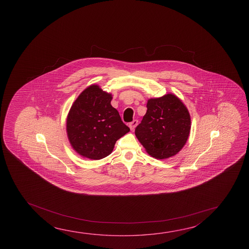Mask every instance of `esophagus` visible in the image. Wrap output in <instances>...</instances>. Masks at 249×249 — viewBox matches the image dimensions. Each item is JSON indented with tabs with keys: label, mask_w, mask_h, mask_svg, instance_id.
I'll use <instances>...</instances> for the list:
<instances>
[{
	"label": "esophagus",
	"mask_w": 249,
	"mask_h": 249,
	"mask_svg": "<svg viewBox=\"0 0 249 249\" xmlns=\"http://www.w3.org/2000/svg\"><path fill=\"white\" fill-rule=\"evenodd\" d=\"M137 124H138V121L137 120H135V121H133L132 123H129V127H130V129L132 131L135 130V126H137Z\"/></svg>",
	"instance_id": "esophagus-1"
}]
</instances>
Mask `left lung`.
<instances>
[{"label": "left lung", "mask_w": 249, "mask_h": 249, "mask_svg": "<svg viewBox=\"0 0 249 249\" xmlns=\"http://www.w3.org/2000/svg\"><path fill=\"white\" fill-rule=\"evenodd\" d=\"M147 113L135 128V136L148 155L168 159L177 155L188 141L191 118L187 107L176 94L147 100Z\"/></svg>", "instance_id": "obj_1"}]
</instances>
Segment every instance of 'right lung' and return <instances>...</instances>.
<instances>
[{
	"mask_svg": "<svg viewBox=\"0 0 249 249\" xmlns=\"http://www.w3.org/2000/svg\"><path fill=\"white\" fill-rule=\"evenodd\" d=\"M112 94L97 84L82 91L70 107L66 130L73 150L84 158L101 160L110 155L116 141L130 129L111 105Z\"/></svg>",
	"mask_w": 249,
	"mask_h": 249,
	"instance_id": "1",
	"label": "right lung"
}]
</instances>
